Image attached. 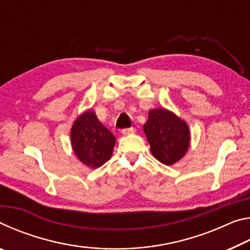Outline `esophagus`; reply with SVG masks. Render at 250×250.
<instances>
[{"mask_svg": "<svg viewBox=\"0 0 250 250\" xmlns=\"http://www.w3.org/2000/svg\"><path fill=\"white\" fill-rule=\"evenodd\" d=\"M135 132V129L134 128H126V129H124L121 131V133L124 135H128V134H131V133H134Z\"/></svg>", "mask_w": 250, "mask_h": 250, "instance_id": "34e87169", "label": "esophagus"}]
</instances>
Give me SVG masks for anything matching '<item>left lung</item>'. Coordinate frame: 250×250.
Segmentation results:
<instances>
[{"mask_svg": "<svg viewBox=\"0 0 250 250\" xmlns=\"http://www.w3.org/2000/svg\"><path fill=\"white\" fill-rule=\"evenodd\" d=\"M143 130L154 158L166 166H173L186 154L191 132L184 120L166 108L151 109Z\"/></svg>", "mask_w": 250, "mask_h": 250, "instance_id": "1", "label": "left lung"}]
</instances>
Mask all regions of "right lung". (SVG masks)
I'll use <instances>...</instances> for the list:
<instances>
[{
	"mask_svg": "<svg viewBox=\"0 0 250 250\" xmlns=\"http://www.w3.org/2000/svg\"><path fill=\"white\" fill-rule=\"evenodd\" d=\"M70 142L80 162L89 168H98L111 158L116 138L101 125L92 110H87L73 124Z\"/></svg>",
	"mask_w": 250,
	"mask_h": 250,
	"instance_id": "add662e5",
	"label": "right lung"
}]
</instances>
